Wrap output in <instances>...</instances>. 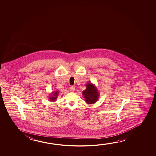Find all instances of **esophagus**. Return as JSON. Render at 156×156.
Wrapping results in <instances>:
<instances>
[{
	"mask_svg": "<svg viewBox=\"0 0 156 156\" xmlns=\"http://www.w3.org/2000/svg\"><path fill=\"white\" fill-rule=\"evenodd\" d=\"M75 90V87L73 86H71L70 87V90L71 92H73Z\"/></svg>",
	"mask_w": 156,
	"mask_h": 156,
	"instance_id": "1",
	"label": "esophagus"
}]
</instances>
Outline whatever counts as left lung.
<instances>
[{"label": "left lung", "mask_w": 156, "mask_h": 156, "mask_svg": "<svg viewBox=\"0 0 156 156\" xmlns=\"http://www.w3.org/2000/svg\"><path fill=\"white\" fill-rule=\"evenodd\" d=\"M85 90L82 92L85 101L87 104H94L98 101L100 93L95 85L88 82L86 83Z\"/></svg>", "instance_id": "1"}]
</instances>
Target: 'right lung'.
I'll list each match as a JSON object with an SVG mask.
<instances>
[{
	"label": "right lung",
	"mask_w": 156,
	"mask_h": 156,
	"mask_svg": "<svg viewBox=\"0 0 156 156\" xmlns=\"http://www.w3.org/2000/svg\"><path fill=\"white\" fill-rule=\"evenodd\" d=\"M59 94V92L58 91H53V92L51 93V94H49V99L50 101L51 102H55L56 101V99L58 98V95Z\"/></svg>",
	"instance_id": "obj_1"
}]
</instances>
